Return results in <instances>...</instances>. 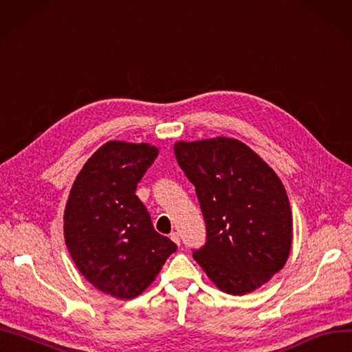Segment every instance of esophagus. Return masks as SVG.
I'll return each mask as SVG.
<instances>
[{
    "label": "esophagus",
    "instance_id": "34e87169",
    "mask_svg": "<svg viewBox=\"0 0 352 352\" xmlns=\"http://www.w3.org/2000/svg\"><path fill=\"white\" fill-rule=\"evenodd\" d=\"M170 239H172L173 243H176L177 245H180V236H179L177 232H172V234H170Z\"/></svg>",
    "mask_w": 352,
    "mask_h": 352
}]
</instances>
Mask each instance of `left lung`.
I'll return each instance as SVG.
<instances>
[{"label": "left lung", "instance_id": "obj_1", "mask_svg": "<svg viewBox=\"0 0 352 352\" xmlns=\"http://www.w3.org/2000/svg\"><path fill=\"white\" fill-rule=\"evenodd\" d=\"M175 155L206 222L207 241L194 259L225 293L259 289L292 249V208L280 177L236 139L176 142Z\"/></svg>", "mask_w": 352, "mask_h": 352}]
</instances>
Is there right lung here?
Masks as SVG:
<instances>
[{"instance_id": "right-lung-1", "label": "right lung", "mask_w": 352, "mask_h": 352, "mask_svg": "<svg viewBox=\"0 0 352 352\" xmlns=\"http://www.w3.org/2000/svg\"><path fill=\"white\" fill-rule=\"evenodd\" d=\"M157 155L149 144L107 142L81 168L65 207V243L75 267L117 299L144 292L177 249L154 230L135 194Z\"/></svg>"}]
</instances>
